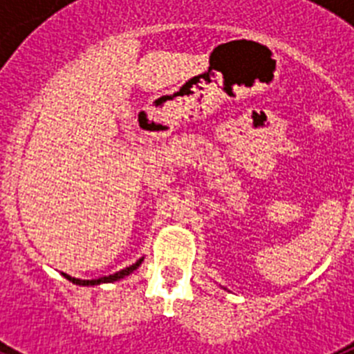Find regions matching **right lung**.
Listing matches in <instances>:
<instances>
[{
    "instance_id": "1",
    "label": "right lung",
    "mask_w": 354,
    "mask_h": 354,
    "mask_svg": "<svg viewBox=\"0 0 354 354\" xmlns=\"http://www.w3.org/2000/svg\"><path fill=\"white\" fill-rule=\"evenodd\" d=\"M142 262H143V257L140 259V261H136V262H134L133 266H129V268H126V270H120V271H117V273L109 274V277H101V278H95V280H81V278H74V277H71V274H67V273H62V274H64V277L67 278L68 282L76 283V286H83V287H90V286H101V283H111V282H117V280H122V278H126L127 274H131V273H133L134 270H138L140 266H142Z\"/></svg>"
}]
</instances>
